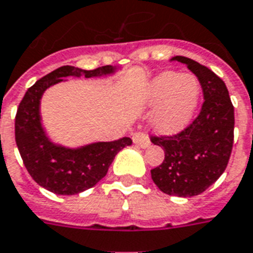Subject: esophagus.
<instances>
[{
  "mask_svg": "<svg viewBox=\"0 0 253 253\" xmlns=\"http://www.w3.org/2000/svg\"><path fill=\"white\" fill-rule=\"evenodd\" d=\"M132 140H134L135 144H138V146L142 148L148 147V146L151 144V142L148 139L147 134H144V132H135V134L132 135Z\"/></svg>",
  "mask_w": 253,
  "mask_h": 253,
  "instance_id": "esophagus-1",
  "label": "esophagus"
}]
</instances>
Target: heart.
Listing matches in <instances>:
<instances>
[{
    "label": "heart",
    "instance_id": "1",
    "mask_svg": "<svg viewBox=\"0 0 253 253\" xmlns=\"http://www.w3.org/2000/svg\"><path fill=\"white\" fill-rule=\"evenodd\" d=\"M200 86L195 77L165 71L150 82L146 90V101L159 105L152 117L157 132L176 134L187 126L199 101Z\"/></svg>",
    "mask_w": 253,
    "mask_h": 253
}]
</instances>
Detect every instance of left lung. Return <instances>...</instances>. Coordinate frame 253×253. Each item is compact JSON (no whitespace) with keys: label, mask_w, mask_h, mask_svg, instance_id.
<instances>
[{"label":"left lung","mask_w":253,"mask_h":253,"mask_svg":"<svg viewBox=\"0 0 253 253\" xmlns=\"http://www.w3.org/2000/svg\"><path fill=\"white\" fill-rule=\"evenodd\" d=\"M187 65L199 81L204 102L192 122L173 135H151L165 150V161L151 169V178L167 195H199L216 182L228 165L234 146L235 114L225 84L208 67L176 55L169 62Z\"/></svg>","instance_id":"1"}]
</instances>
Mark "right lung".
<instances>
[{
	"instance_id": "add662e5",
	"label": "right lung",
	"mask_w": 253,
	"mask_h": 253,
	"mask_svg": "<svg viewBox=\"0 0 253 253\" xmlns=\"http://www.w3.org/2000/svg\"><path fill=\"white\" fill-rule=\"evenodd\" d=\"M113 71L110 65L94 70L62 66L37 81L22 98L15 114V143L30 176L46 190L57 195H75L91 188L107 173L115 155L132 143L125 136L71 150L51 143L41 126L40 99L46 88L63 77L90 78Z\"/></svg>"
}]
</instances>
